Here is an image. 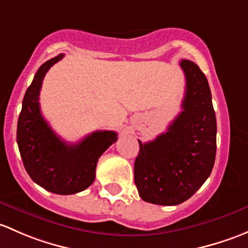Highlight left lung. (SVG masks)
Instances as JSON below:
<instances>
[{
	"label": "left lung",
	"instance_id": "left-lung-1",
	"mask_svg": "<svg viewBox=\"0 0 248 248\" xmlns=\"http://www.w3.org/2000/svg\"><path fill=\"white\" fill-rule=\"evenodd\" d=\"M186 91L183 111L154 141L140 143L135 184L140 197L157 205L187 201L205 183L216 156V116L208 80L197 64L180 62Z\"/></svg>",
	"mask_w": 248,
	"mask_h": 248
}]
</instances>
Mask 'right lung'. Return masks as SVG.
<instances>
[{
    "instance_id": "1",
    "label": "right lung",
    "mask_w": 248,
    "mask_h": 248,
    "mask_svg": "<svg viewBox=\"0 0 248 248\" xmlns=\"http://www.w3.org/2000/svg\"><path fill=\"white\" fill-rule=\"evenodd\" d=\"M63 53L45 62L25 93L17 121L16 142L31 179L52 193L74 195L93 184L99 157L117 141V132L95 131L69 144L55 134L40 112L39 94L45 74Z\"/></svg>"
}]
</instances>
